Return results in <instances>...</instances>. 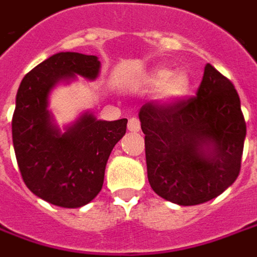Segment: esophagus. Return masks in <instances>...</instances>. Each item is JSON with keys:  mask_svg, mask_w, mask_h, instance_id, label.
<instances>
[{"mask_svg": "<svg viewBox=\"0 0 257 257\" xmlns=\"http://www.w3.org/2000/svg\"><path fill=\"white\" fill-rule=\"evenodd\" d=\"M127 127H128V130L133 133L140 132V128H141V125H140V120L136 117H132L130 120H128V124H127Z\"/></svg>", "mask_w": 257, "mask_h": 257, "instance_id": "esophagus-1", "label": "esophagus"}]
</instances>
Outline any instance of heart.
<instances>
[{
	"label": "heart",
	"instance_id": "heart-1",
	"mask_svg": "<svg viewBox=\"0 0 257 257\" xmlns=\"http://www.w3.org/2000/svg\"><path fill=\"white\" fill-rule=\"evenodd\" d=\"M146 89H157L159 105L171 106L185 99L192 89V78L185 70L173 71L169 67H157L143 78Z\"/></svg>",
	"mask_w": 257,
	"mask_h": 257
}]
</instances>
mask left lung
I'll use <instances>...</instances> for the list:
<instances>
[{"label":"left lung","instance_id":"obj_1","mask_svg":"<svg viewBox=\"0 0 257 257\" xmlns=\"http://www.w3.org/2000/svg\"><path fill=\"white\" fill-rule=\"evenodd\" d=\"M139 117L148 182L159 197L196 206L236 180L246 124L233 85L211 64L204 67L196 98L171 106L147 103Z\"/></svg>","mask_w":257,"mask_h":257}]
</instances>
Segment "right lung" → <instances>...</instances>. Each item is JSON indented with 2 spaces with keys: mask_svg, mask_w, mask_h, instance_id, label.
<instances>
[{
  "mask_svg": "<svg viewBox=\"0 0 257 257\" xmlns=\"http://www.w3.org/2000/svg\"><path fill=\"white\" fill-rule=\"evenodd\" d=\"M96 56L61 51L28 72L19 85L12 141L25 185L44 201L78 208L102 190L107 159L125 134L127 118L106 121L85 110L60 128L49 110L53 89L77 77L95 81Z\"/></svg>",
  "mask_w": 257,
  "mask_h": 257,
  "instance_id": "add662e5",
  "label": "right lung"
}]
</instances>
